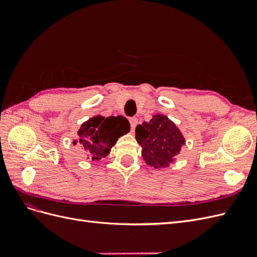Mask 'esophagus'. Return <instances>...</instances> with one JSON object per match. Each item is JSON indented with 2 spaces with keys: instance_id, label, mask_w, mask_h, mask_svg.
Wrapping results in <instances>:
<instances>
[{
  "instance_id": "obj_1",
  "label": "esophagus",
  "mask_w": 257,
  "mask_h": 257,
  "mask_svg": "<svg viewBox=\"0 0 257 257\" xmlns=\"http://www.w3.org/2000/svg\"><path fill=\"white\" fill-rule=\"evenodd\" d=\"M130 123H131L132 131H134L136 125H137V123H138V119L135 118V116H133V118H130Z\"/></svg>"
}]
</instances>
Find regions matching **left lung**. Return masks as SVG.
Listing matches in <instances>:
<instances>
[{"mask_svg": "<svg viewBox=\"0 0 257 257\" xmlns=\"http://www.w3.org/2000/svg\"><path fill=\"white\" fill-rule=\"evenodd\" d=\"M137 143L148 165L155 169L173 163L185 144L181 132L167 116L157 114L149 122L139 124L135 130Z\"/></svg>", "mask_w": 257, "mask_h": 257, "instance_id": "8db88e82", "label": "left lung"}]
</instances>
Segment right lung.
<instances>
[{"label": "right lung", "instance_id": "obj_1", "mask_svg": "<svg viewBox=\"0 0 257 257\" xmlns=\"http://www.w3.org/2000/svg\"><path fill=\"white\" fill-rule=\"evenodd\" d=\"M130 122L122 115L93 116L84 122L78 131V144L91 161H99L107 157L118 138L130 132Z\"/></svg>", "mask_w": 257, "mask_h": 257}]
</instances>
